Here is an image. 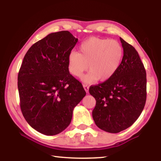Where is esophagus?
<instances>
[{
  "label": "esophagus",
  "instance_id": "obj_1",
  "mask_svg": "<svg viewBox=\"0 0 161 161\" xmlns=\"http://www.w3.org/2000/svg\"><path fill=\"white\" fill-rule=\"evenodd\" d=\"M83 87H84V88L85 91H86V93H88V89H89V86H88L87 84H83Z\"/></svg>",
  "mask_w": 161,
  "mask_h": 161
}]
</instances>
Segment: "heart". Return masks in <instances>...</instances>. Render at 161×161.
<instances>
[{"label": "heart", "instance_id": "b5f03b06", "mask_svg": "<svg viewBox=\"0 0 161 161\" xmlns=\"http://www.w3.org/2000/svg\"><path fill=\"white\" fill-rule=\"evenodd\" d=\"M122 57V46L117 41L91 37L80 44L79 53L73 51L68 54V68L73 76L80 77L88 65L90 73L82 80L88 83L95 80L104 81L117 72Z\"/></svg>", "mask_w": 161, "mask_h": 161}]
</instances>
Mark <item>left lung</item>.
Here are the masks:
<instances>
[{
    "mask_svg": "<svg viewBox=\"0 0 161 161\" xmlns=\"http://www.w3.org/2000/svg\"><path fill=\"white\" fill-rule=\"evenodd\" d=\"M119 39L124 55L118 70L111 79L89 88L96 100L92 113L95 125L113 133L129 128L136 121L147 98L144 65L134 47Z\"/></svg>",
    "mask_w": 161,
    "mask_h": 161,
    "instance_id": "8db88e82",
    "label": "left lung"
}]
</instances>
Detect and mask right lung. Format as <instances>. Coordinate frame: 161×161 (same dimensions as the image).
<instances>
[{
  "instance_id": "add662e5",
  "label": "right lung",
  "mask_w": 161,
  "mask_h": 161,
  "mask_svg": "<svg viewBox=\"0 0 161 161\" xmlns=\"http://www.w3.org/2000/svg\"><path fill=\"white\" fill-rule=\"evenodd\" d=\"M77 41L68 31L49 34L30 47L20 68L21 112L27 122L44 135L66 129L74 108L86 94L68 68V56Z\"/></svg>"
}]
</instances>
